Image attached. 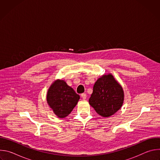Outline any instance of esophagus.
Segmentation results:
<instances>
[{
	"label": "esophagus",
	"mask_w": 160,
	"mask_h": 160,
	"mask_svg": "<svg viewBox=\"0 0 160 160\" xmlns=\"http://www.w3.org/2000/svg\"><path fill=\"white\" fill-rule=\"evenodd\" d=\"M81 97L83 99H85L87 98V94H85V93H83V94H81Z\"/></svg>",
	"instance_id": "esophagus-1"
}]
</instances>
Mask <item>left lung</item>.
Segmentation results:
<instances>
[{"mask_svg": "<svg viewBox=\"0 0 160 160\" xmlns=\"http://www.w3.org/2000/svg\"><path fill=\"white\" fill-rule=\"evenodd\" d=\"M123 99L122 87L112 75L108 74L96 81L88 101L99 115L109 117L121 108Z\"/></svg>", "mask_w": 160, "mask_h": 160, "instance_id": "8db88e82", "label": "left lung"}]
</instances>
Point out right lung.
<instances>
[{"instance_id": "obj_1", "label": "right lung", "mask_w": 160, "mask_h": 160, "mask_svg": "<svg viewBox=\"0 0 160 160\" xmlns=\"http://www.w3.org/2000/svg\"><path fill=\"white\" fill-rule=\"evenodd\" d=\"M80 96L64 80H57L50 87L47 101L54 112L59 118L67 117L77 105Z\"/></svg>"}]
</instances>
